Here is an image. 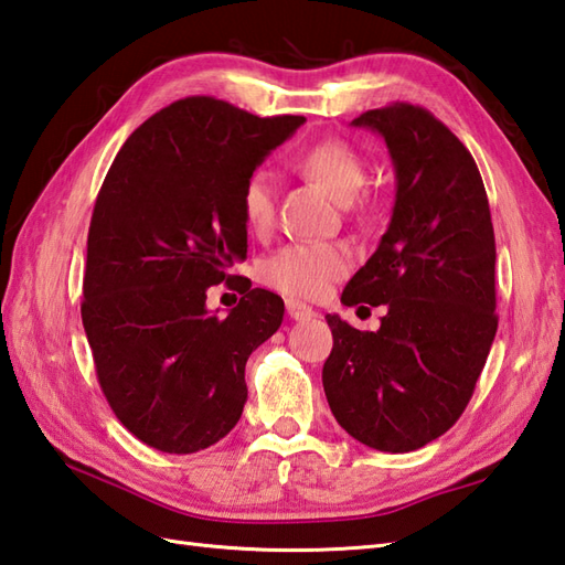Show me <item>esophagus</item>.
<instances>
[{
    "mask_svg": "<svg viewBox=\"0 0 565 565\" xmlns=\"http://www.w3.org/2000/svg\"><path fill=\"white\" fill-rule=\"evenodd\" d=\"M286 313H289L291 320H310V318H316V310L313 308L301 303V301H294V298H289V301H286Z\"/></svg>",
    "mask_w": 565,
    "mask_h": 565,
    "instance_id": "34e87169",
    "label": "esophagus"
}]
</instances>
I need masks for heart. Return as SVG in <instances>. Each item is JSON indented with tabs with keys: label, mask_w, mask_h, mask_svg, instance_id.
Segmentation results:
<instances>
[{
	"label": "heart",
	"mask_w": 565,
	"mask_h": 565,
	"mask_svg": "<svg viewBox=\"0 0 565 565\" xmlns=\"http://www.w3.org/2000/svg\"><path fill=\"white\" fill-rule=\"evenodd\" d=\"M294 164L340 203H350L366 182L362 154L344 140H318L298 152ZM239 211L252 233L269 231L274 223V177L267 170H255L245 179L239 189ZM350 267V249L340 243H298L274 252L262 264V279L281 294L320 298Z\"/></svg>",
	"instance_id": "obj_1"
}]
</instances>
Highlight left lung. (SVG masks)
<instances>
[{
    "label": "left lung",
    "mask_w": 565,
    "mask_h": 565,
    "mask_svg": "<svg viewBox=\"0 0 565 565\" xmlns=\"http://www.w3.org/2000/svg\"><path fill=\"white\" fill-rule=\"evenodd\" d=\"M386 140L395 170L388 231L342 291L386 306L376 332L326 316L322 366L334 419L371 449L405 454L466 411L495 340V235L481 172L423 106L395 102L354 118Z\"/></svg>",
    "instance_id": "1"
}]
</instances>
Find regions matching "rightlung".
I'll return each instance as SVG.
<instances>
[{
  "mask_svg": "<svg viewBox=\"0 0 565 565\" xmlns=\"http://www.w3.org/2000/svg\"><path fill=\"white\" fill-rule=\"evenodd\" d=\"M303 121L179 99L130 134L104 179L82 322L111 411L152 449L201 451L243 415L245 364L279 330L284 301L231 274L247 257L239 189ZM221 280L244 294L225 319L205 308Z\"/></svg>",
  "mask_w": 565,
  "mask_h": 565,
  "instance_id": "1",
  "label": "right lung"
}]
</instances>
